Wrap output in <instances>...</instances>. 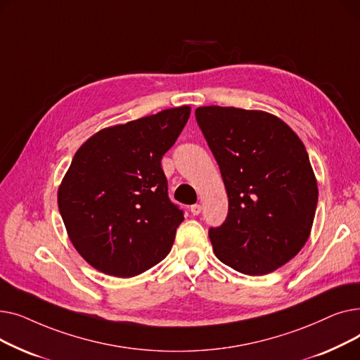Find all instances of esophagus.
I'll return each mask as SVG.
<instances>
[{
  "label": "esophagus",
  "mask_w": 360,
  "mask_h": 360,
  "mask_svg": "<svg viewBox=\"0 0 360 360\" xmlns=\"http://www.w3.org/2000/svg\"><path fill=\"white\" fill-rule=\"evenodd\" d=\"M190 212L194 214V216H198L201 213V205L200 204H194L190 207Z\"/></svg>",
  "instance_id": "1"
}]
</instances>
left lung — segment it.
Returning <instances> with one entry per match:
<instances>
[{
    "label": "left lung",
    "mask_w": 360,
    "mask_h": 360,
    "mask_svg": "<svg viewBox=\"0 0 360 360\" xmlns=\"http://www.w3.org/2000/svg\"><path fill=\"white\" fill-rule=\"evenodd\" d=\"M195 120L220 167L229 212L209 236L216 257L248 276L290 261L309 238L318 185L296 132L264 110L201 106Z\"/></svg>",
    "instance_id": "obj_1"
}]
</instances>
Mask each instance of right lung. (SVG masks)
<instances>
[{
    "instance_id": "obj_1",
    "label": "right lung",
    "mask_w": 360,
    "mask_h": 360,
    "mask_svg": "<svg viewBox=\"0 0 360 360\" xmlns=\"http://www.w3.org/2000/svg\"><path fill=\"white\" fill-rule=\"evenodd\" d=\"M191 108L103 128L74 155L58 188L70 240L96 270L134 277L170 251L184 212L167 197L162 158Z\"/></svg>"
}]
</instances>
